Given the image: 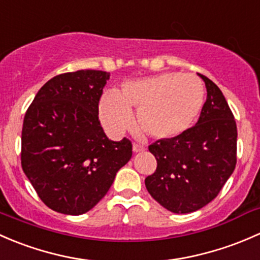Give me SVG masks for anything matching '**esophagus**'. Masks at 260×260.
Segmentation results:
<instances>
[{"instance_id":"obj_1","label":"esophagus","mask_w":260,"mask_h":260,"mask_svg":"<svg viewBox=\"0 0 260 260\" xmlns=\"http://www.w3.org/2000/svg\"><path fill=\"white\" fill-rule=\"evenodd\" d=\"M144 150H145V148H144L143 145H140V144H138V143L133 144V151L134 152H141V151H144Z\"/></svg>"}]
</instances>
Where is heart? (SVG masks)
I'll return each instance as SVG.
<instances>
[{"label": "heart", "instance_id": "b5f03b06", "mask_svg": "<svg viewBox=\"0 0 260 260\" xmlns=\"http://www.w3.org/2000/svg\"><path fill=\"white\" fill-rule=\"evenodd\" d=\"M204 98V84L199 77L167 72L125 82L119 93L105 91L99 114L105 129L120 135L133 125V110H139V125L144 133L151 138L174 139L192 126Z\"/></svg>", "mask_w": 260, "mask_h": 260}]
</instances>
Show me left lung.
Instances as JSON below:
<instances>
[{
	"label": "left lung",
	"mask_w": 260,
	"mask_h": 260,
	"mask_svg": "<svg viewBox=\"0 0 260 260\" xmlns=\"http://www.w3.org/2000/svg\"><path fill=\"white\" fill-rule=\"evenodd\" d=\"M207 101L195 126L149 146L157 167L145 179L149 194L165 209L188 214L219 194L237 164V124L220 89L204 75Z\"/></svg>",
	"instance_id": "8db88e82"
}]
</instances>
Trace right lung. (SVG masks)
I'll return each mask as SVG.
<instances>
[{
    "label": "right lung",
    "instance_id": "right-lung-1",
    "mask_svg": "<svg viewBox=\"0 0 260 260\" xmlns=\"http://www.w3.org/2000/svg\"><path fill=\"white\" fill-rule=\"evenodd\" d=\"M110 72L80 70L49 80L23 119L21 164L50 209L81 215L106 195L131 159L126 138L112 141L99 121V100Z\"/></svg>",
    "mask_w": 260,
    "mask_h": 260
}]
</instances>
